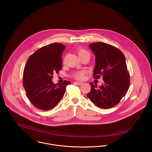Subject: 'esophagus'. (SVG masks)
<instances>
[{"label": "esophagus", "instance_id": "34e87169", "mask_svg": "<svg viewBox=\"0 0 152 152\" xmlns=\"http://www.w3.org/2000/svg\"><path fill=\"white\" fill-rule=\"evenodd\" d=\"M75 84H76L78 86H81V84H83V83H81V82H75Z\"/></svg>", "mask_w": 152, "mask_h": 152}]
</instances>
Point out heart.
<instances>
[{"instance_id":"heart-1","label":"heart","mask_w":152,"mask_h":152,"mask_svg":"<svg viewBox=\"0 0 152 152\" xmlns=\"http://www.w3.org/2000/svg\"><path fill=\"white\" fill-rule=\"evenodd\" d=\"M77 53H78V55L79 57L81 56H83V55H89V52L87 50H86L85 49H83L82 48H80L77 50ZM85 74H86V72L84 71H78V72L75 73L73 75V77L77 80H82L84 78Z\"/></svg>"}]
</instances>
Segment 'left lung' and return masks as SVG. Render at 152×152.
Segmentation results:
<instances>
[{
    "label": "left lung",
    "instance_id": "left-lung-1",
    "mask_svg": "<svg viewBox=\"0 0 152 152\" xmlns=\"http://www.w3.org/2000/svg\"><path fill=\"white\" fill-rule=\"evenodd\" d=\"M96 56L94 77H102L104 83L97 87L89 83L91 90L87 97L99 108L108 109L118 104L126 94L130 85V75L123 52L115 47L102 42L90 44Z\"/></svg>",
    "mask_w": 152,
    "mask_h": 152
}]
</instances>
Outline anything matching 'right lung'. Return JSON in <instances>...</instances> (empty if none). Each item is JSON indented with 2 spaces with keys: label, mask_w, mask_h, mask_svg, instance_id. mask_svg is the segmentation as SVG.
<instances>
[{
  "label": "right lung",
  "mask_w": 152,
  "mask_h": 152,
  "mask_svg": "<svg viewBox=\"0 0 152 152\" xmlns=\"http://www.w3.org/2000/svg\"><path fill=\"white\" fill-rule=\"evenodd\" d=\"M65 48L61 43L50 44L38 49L27 60L23 84L28 99L36 108H53L64 96L66 87L71 84L65 80L55 84L52 81L53 73H58L61 69V55Z\"/></svg>",
  "instance_id": "obj_1"
}]
</instances>
